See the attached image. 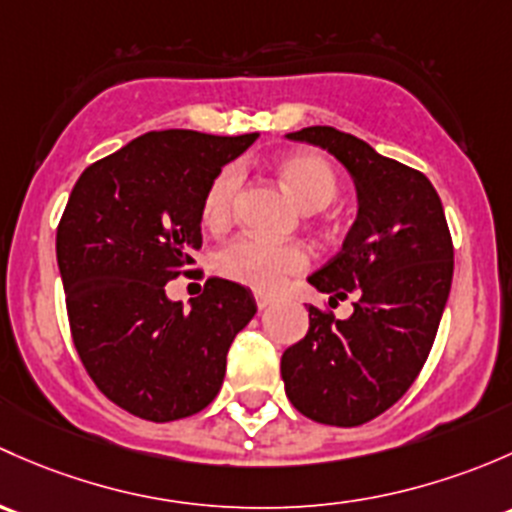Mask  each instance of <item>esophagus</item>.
<instances>
[{
	"label": "esophagus",
	"mask_w": 512,
	"mask_h": 512,
	"mask_svg": "<svg viewBox=\"0 0 512 512\" xmlns=\"http://www.w3.org/2000/svg\"><path fill=\"white\" fill-rule=\"evenodd\" d=\"M254 298H256V305H258V308H268V305L273 303V295L261 293V291H256V293H254Z\"/></svg>",
	"instance_id": "34e87169"
}]
</instances>
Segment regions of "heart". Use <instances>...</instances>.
<instances>
[{
    "instance_id": "obj_1",
    "label": "heart",
    "mask_w": 512,
    "mask_h": 512,
    "mask_svg": "<svg viewBox=\"0 0 512 512\" xmlns=\"http://www.w3.org/2000/svg\"><path fill=\"white\" fill-rule=\"evenodd\" d=\"M278 179L288 194L308 212L328 207L337 194V175L328 160L318 152H291L276 165ZM241 192V170L226 165L209 184L202 202V221L209 229H221L236 214ZM217 271L224 278L254 288L278 291L286 278L303 273L310 266V254L303 244H273L256 236H236L217 254Z\"/></svg>"
}]
</instances>
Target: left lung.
<instances>
[{
    "label": "left lung",
    "mask_w": 512,
    "mask_h": 512,
    "mask_svg": "<svg viewBox=\"0 0 512 512\" xmlns=\"http://www.w3.org/2000/svg\"><path fill=\"white\" fill-rule=\"evenodd\" d=\"M291 140L333 152L355 177L360 212L342 251L308 278L330 305L355 295V313L310 305V328L281 357L291 404L328 426H360L387 412L419 377L451 291L453 241L434 184L350 133L313 125Z\"/></svg>",
    "instance_id": "left-lung-1"
}]
</instances>
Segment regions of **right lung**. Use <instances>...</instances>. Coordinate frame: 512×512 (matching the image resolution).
Wrapping results in <instances>:
<instances>
[{"instance_id": "obj_1", "label": "right lung", "mask_w": 512, "mask_h": 512, "mask_svg": "<svg viewBox=\"0 0 512 512\" xmlns=\"http://www.w3.org/2000/svg\"><path fill=\"white\" fill-rule=\"evenodd\" d=\"M256 138L155 130L73 184L56 229L73 345L100 392L140 419L202 412L224 382L231 342L254 318V295L239 283L209 278L189 310L165 286L192 273L204 194Z\"/></svg>"}]
</instances>
